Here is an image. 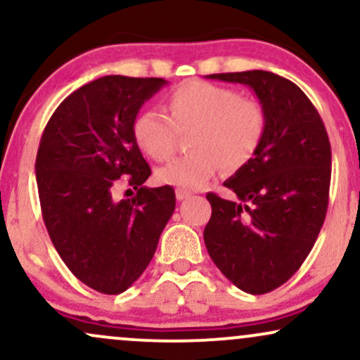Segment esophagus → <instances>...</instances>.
Instances as JSON below:
<instances>
[{
	"label": "esophagus",
	"instance_id": "34e87169",
	"mask_svg": "<svg viewBox=\"0 0 360 360\" xmlns=\"http://www.w3.org/2000/svg\"><path fill=\"white\" fill-rule=\"evenodd\" d=\"M189 196H191V191H188V189H183V188L176 189V198L179 201H183V200H186V198H189Z\"/></svg>",
	"mask_w": 360,
	"mask_h": 360
}]
</instances>
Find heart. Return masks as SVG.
<instances>
[{
    "mask_svg": "<svg viewBox=\"0 0 360 360\" xmlns=\"http://www.w3.org/2000/svg\"><path fill=\"white\" fill-rule=\"evenodd\" d=\"M167 117L146 110L134 120V139L143 154L166 162L176 152L177 134L189 135L191 154L157 171L162 184L198 189L223 167L229 172L249 166L266 137V111L257 101L240 98L232 88L189 81L166 98Z\"/></svg>",
    "mask_w": 360,
    "mask_h": 360,
    "instance_id": "heart-1",
    "label": "heart"
}]
</instances>
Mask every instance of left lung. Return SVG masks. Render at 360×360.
<instances>
[{"label":"left lung","instance_id":"1","mask_svg":"<svg viewBox=\"0 0 360 360\" xmlns=\"http://www.w3.org/2000/svg\"><path fill=\"white\" fill-rule=\"evenodd\" d=\"M249 86L266 111L262 146L223 186L238 201L208 193L205 226L210 257L250 295L279 288L315 245L328 206L332 148L313 103L295 82L267 71L210 74Z\"/></svg>","mask_w":360,"mask_h":360}]
</instances>
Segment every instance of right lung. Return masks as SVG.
Returning <instances> with one entry per match:
<instances>
[{"mask_svg": "<svg viewBox=\"0 0 360 360\" xmlns=\"http://www.w3.org/2000/svg\"><path fill=\"white\" fill-rule=\"evenodd\" d=\"M160 77L105 76L69 94L40 139L35 160L42 217L60 259L86 286L120 295L154 257L176 208L171 186L152 174L134 139V120L166 86ZM120 176L138 194L115 200Z\"/></svg>", "mask_w": 360, "mask_h": 360, "instance_id": "1", "label": "right lung"}]
</instances>
